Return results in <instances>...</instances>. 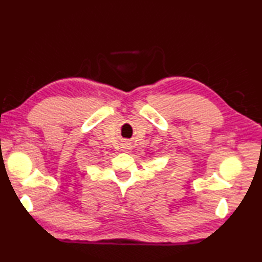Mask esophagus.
Instances as JSON below:
<instances>
[{"label":"esophagus","instance_id":"obj_1","mask_svg":"<svg viewBox=\"0 0 262 262\" xmlns=\"http://www.w3.org/2000/svg\"><path fill=\"white\" fill-rule=\"evenodd\" d=\"M126 147H127V145H125V147H124V148H126Z\"/></svg>","mask_w":262,"mask_h":262}]
</instances>
